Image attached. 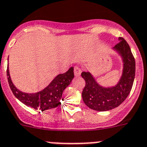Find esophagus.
I'll return each mask as SVG.
<instances>
[{
  "label": "esophagus",
  "mask_w": 147,
  "mask_h": 147,
  "mask_svg": "<svg viewBox=\"0 0 147 147\" xmlns=\"http://www.w3.org/2000/svg\"><path fill=\"white\" fill-rule=\"evenodd\" d=\"M74 74L76 77H78L80 76L81 74V69L79 68L78 66H75L74 67Z\"/></svg>",
  "instance_id": "esophagus-1"
}]
</instances>
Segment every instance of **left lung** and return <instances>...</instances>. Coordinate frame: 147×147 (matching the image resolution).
I'll return each instance as SVG.
<instances>
[{"instance_id":"obj_1","label":"left lung","mask_w":147,"mask_h":147,"mask_svg":"<svg viewBox=\"0 0 147 147\" xmlns=\"http://www.w3.org/2000/svg\"><path fill=\"white\" fill-rule=\"evenodd\" d=\"M113 49L121 55L123 62V74L116 86L103 87L89 72L81 73L86 82L82 92L84 104L90 109L99 112L111 110L122 104L129 94L135 79V58L127 42L119 37V42Z\"/></svg>"}]
</instances>
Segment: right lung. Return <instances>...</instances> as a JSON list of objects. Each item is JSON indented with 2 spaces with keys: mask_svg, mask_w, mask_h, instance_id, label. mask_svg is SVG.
I'll return each mask as SVG.
<instances>
[{
  "mask_svg": "<svg viewBox=\"0 0 147 147\" xmlns=\"http://www.w3.org/2000/svg\"><path fill=\"white\" fill-rule=\"evenodd\" d=\"M73 67L69 68L66 72L60 74L42 91L29 94L20 92L12 84L9 71V66L6 69L9 87L12 93L20 101L25 105L33 108L35 110L42 112L47 109L55 108L61 104V99L63 92L69 86L74 78Z\"/></svg>",
  "mask_w": 147,
  "mask_h": 147,
  "instance_id": "1",
  "label": "right lung"
}]
</instances>
